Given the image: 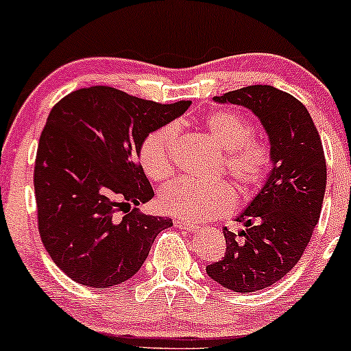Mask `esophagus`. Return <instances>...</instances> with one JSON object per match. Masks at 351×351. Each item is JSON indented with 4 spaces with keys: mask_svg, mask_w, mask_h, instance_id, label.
Masks as SVG:
<instances>
[{
    "mask_svg": "<svg viewBox=\"0 0 351 351\" xmlns=\"http://www.w3.org/2000/svg\"><path fill=\"white\" fill-rule=\"evenodd\" d=\"M175 226L178 229H184V231H198V226H196V224L184 223V221H180V219L175 221Z\"/></svg>",
    "mask_w": 351,
    "mask_h": 351,
    "instance_id": "esophagus-1",
    "label": "esophagus"
}]
</instances>
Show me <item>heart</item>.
<instances>
[{
	"label": "heart",
	"mask_w": 351,
	"mask_h": 351,
	"mask_svg": "<svg viewBox=\"0 0 351 351\" xmlns=\"http://www.w3.org/2000/svg\"><path fill=\"white\" fill-rule=\"evenodd\" d=\"M204 128L226 152L224 168L244 196H251L264 186L272 171L271 145L256 138L254 123L236 110H213L204 115ZM180 138V125L171 122L145 136L140 145V165L152 181L168 180L175 170V153ZM236 191L228 181L198 183L176 180L168 183L158 196L160 209L167 215L189 223L215 219L231 213L236 206Z\"/></svg>",
	"instance_id": "obj_1"
}]
</instances>
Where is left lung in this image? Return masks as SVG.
<instances>
[{"instance_id":"8db88e82","label":"left lung","mask_w":351,"mask_h":351,"mask_svg":"<svg viewBox=\"0 0 351 351\" xmlns=\"http://www.w3.org/2000/svg\"><path fill=\"white\" fill-rule=\"evenodd\" d=\"M215 100L247 107L259 117L271 140L274 168L237 217L244 231L223 229L226 252L206 272L229 291H263L291 272L310 243L327 186L324 147L307 108L287 92L249 86Z\"/></svg>"}]
</instances>
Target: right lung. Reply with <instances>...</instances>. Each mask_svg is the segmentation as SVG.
<instances>
[{"instance_id":"obj_1","label":"right lung","mask_w":351,"mask_h":351,"mask_svg":"<svg viewBox=\"0 0 351 351\" xmlns=\"http://www.w3.org/2000/svg\"><path fill=\"white\" fill-rule=\"evenodd\" d=\"M189 104H158L95 86L52 107L34 163L38 228L51 259L74 282L106 289L128 280L158 232L173 226L170 217L136 209L155 195L138 153L145 136Z\"/></svg>"}]
</instances>
